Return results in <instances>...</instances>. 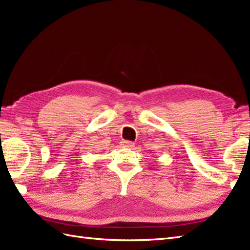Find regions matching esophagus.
<instances>
[{"label":"esophagus","mask_w":250,"mask_h":250,"mask_svg":"<svg viewBox=\"0 0 250 250\" xmlns=\"http://www.w3.org/2000/svg\"><path fill=\"white\" fill-rule=\"evenodd\" d=\"M123 146L127 147V148H132V147H134V143H132L130 141H124L123 142Z\"/></svg>","instance_id":"1"}]
</instances>
